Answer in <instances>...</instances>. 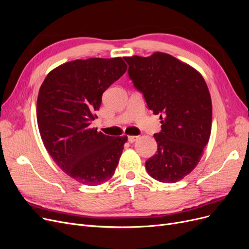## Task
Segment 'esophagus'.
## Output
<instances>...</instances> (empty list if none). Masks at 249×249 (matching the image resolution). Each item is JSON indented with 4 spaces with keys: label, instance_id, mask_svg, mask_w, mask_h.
Here are the masks:
<instances>
[{
    "label": "esophagus",
    "instance_id": "esophagus-1",
    "mask_svg": "<svg viewBox=\"0 0 249 249\" xmlns=\"http://www.w3.org/2000/svg\"><path fill=\"white\" fill-rule=\"evenodd\" d=\"M137 139H138V136H132V135H131V136H127V140H129L130 143L135 142Z\"/></svg>",
    "mask_w": 249,
    "mask_h": 249
}]
</instances>
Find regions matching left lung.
<instances>
[{
	"instance_id": "left-lung-1",
	"label": "left lung",
	"mask_w": 249,
	"mask_h": 249,
	"mask_svg": "<svg viewBox=\"0 0 249 249\" xmlns=\"http://www.w3.org/2000/svg\"><path fill=\"white\" fill-rule=\"evenodd\" d=\"M134 86L160 114L157 154L145 162L153 178L176 183L196 167L212 129V101L199 71L166 53L124 57Z\"/></svg>"
}]
</instances>
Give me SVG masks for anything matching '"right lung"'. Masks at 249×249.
<instances>
[{
    "instance_id": "obj_1",
    "label": "right lung",
    "mask_w": 249,
    "mask_h": 249,
    "mask_svg": "<svg viewBox=\"0 0 249 249\" xmlns=\"http://www.w3.org/2000/svg\"><path fill=\"white\" fill-rule=\"evenodd\" d=\"M126 69L120 57L78 59L51 71L40 86L36 117L44 147L81 184L101 185L117 167L127 136H107L90 127V122L105 90Z\"/></svg>"
}]
</instances>
